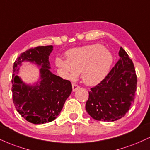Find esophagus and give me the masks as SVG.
Instances as JSON below:
<instances>
[{"mask_svg":"<svg viewBox=\"0 0 150 150\" xmlns=\"http://www.w3.org/2000/svg\"><path fill=\"white\" fill-rule=\"evenodd\" d=\"M72 86H73V91H75L76 90H77L80 88V86L77 85V84H75V83H73V84H72Z\"/></svg>","mask_w":150,"mask_h":150,"instance_id":"esophagus-1","label":"esophagus"}]
</instances>
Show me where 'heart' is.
Instances as JSON below:
<instances>
[{
    "label": "heart",
    "instance_id": "1",
    "mask_svg": "<svg viewBox=\"0 0 150 150\" xmlns=\"http://www.w3.org/2000/svg\"><path fill=\"white\" fill-rule=\"evenodd\" d=\"M67 60L56 59V65L68 78H75L82 72L83 82L88 85H94L103 80L112 64V56L100 44H93L83 47L70 50L66 53Z\"/></svg>",
    "mask_w": 150,
    "mask_h": 150
}]
</instances>
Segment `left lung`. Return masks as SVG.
<instances>
[{"label":"left lung","mask_w":150,"mask_h":150,"mask_svg":"<svg viewBox=\"0 0 150 150\" xmlns=\"http://www.w3.org/2000/svg\"><path fill=\"white\" fill-rule=\"evenodd\" d=\"M120 59L101 82L89 92L86 110L98 121L114 122L122 118L134 101L137 76L132 60L121 47Z\"/></svg>","instance_id":"8db88e82"}]
</instances>
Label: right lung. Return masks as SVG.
I'll return each mask as SVG.
<instances>
[{
    "label": "right lung",
    "mask_w": 150,
    "mask_h": 150,
    "mask_svg": "<svg viewBox=\"0 0 150 150\" xmlns=\"http://www.w3.org/2000/svg\"><path fill=\"white\" fill-rule=\"evenodd\" d=\"M52 50V45L30 48L21 53L14 63L12 77L14 105L21 117L34 124L54 120L72 92L69 80L50 72L49 56ZM23 61L35 62L41 66V81L35 86L26 85L16 75Z\"/></svg>",
    "instance_id": "right-lung-1"
}]
</instances>
